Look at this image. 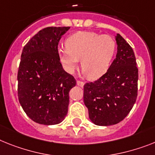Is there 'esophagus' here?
I'll list each match as a JSON object with an SVG mask.
<instances>
[{
  "label": "esophagus",
  "instance_id": "esophagus-1",
  "mask_svg": "<svg viewBox=\"0 0 155 155\" xmlns=\"http://www.w3.org/2000/svg\"><path fill=\"white\" fill-rule=\"evenodd\" d=\"M76 84H77L78 86H80V87H83L84 86V82L82 81H80V80H77V82H76Z\"/></svg>",
  "mask_w": 155,
  "mask_h": 155
}]
</instances>
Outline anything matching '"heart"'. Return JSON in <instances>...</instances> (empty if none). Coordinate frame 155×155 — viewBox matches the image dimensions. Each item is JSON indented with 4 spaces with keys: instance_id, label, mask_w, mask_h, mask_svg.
Instances as JSON below:
<instances>
[{
    "instance_id": "heart-1",
    "label": "heart",
    "mask_w": 155,
    "mask_h": 155,
    "mask_svg": "<svg viewBox=\"0 0 155 155\" xmlns=\"http://www.w3.org/2000/svg\"><path fill=\"white\" fill-rule=\"evenodd\" d=\"M65 46L58 50V58L64 70L74 73L80 60L84 73L93 80L106 74L117 49L114 38L91 31H80L69 36Z\"/></svg>"
}]
</instances>
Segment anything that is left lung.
Instances as JSON below:
<instances>
[{
	"instance_id": "8db88e82",
	"label": "left lung",
	"mask_w": 155,
	"mask_h": 155,
	"mask_svg": "<svg viewBox=\"0 0 155 155\" xmlns=\"http://www.w3.org/2000/svg\"><path fill=\"white\" fill-rule=\"evenodd\" d=\"M117 53L110 68L84 87V102L90 120L96 125L110 126L127 117L136 101L138 68L133 49L119 34Z\"/></svg>"
}]
</instances>
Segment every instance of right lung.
<instances>
[{"label":"right lung","instance_id":"obj_1","mask_svg":"<svg viewBox=\"0 0 155 155\" xmlns=\"http://www.w3.org/2000/svg\"><path fill=\"white\" fill-rule=\"evenodd\" d=\"M69 27L41 30L23 47L18 70V97L33 121L58 124L68 114L69 91L75 78L64 70L58 58V43Z\"/></svg>","mask_w":155,"mask_h":155}]
</instances>
